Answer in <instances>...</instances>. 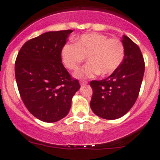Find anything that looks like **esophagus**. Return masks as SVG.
I'll return each instance as SVG.
<instances>
[{
  "label": "esophagus",
  "mask_w": 160,
  "mask_h": 160,
  "mask_svg": "<svg viewBox=\"0 0 160 160\" xmlns=\"http://www.w3.org/2000/svg\"><path fill=\"white\" fill-rule=\"evenodd\" d=\"M87 83H88L87 81H80V85H81V86L86 85V84H87Z\"/></svg>",
  "instance_id": "34e87169"
}]
</instances>
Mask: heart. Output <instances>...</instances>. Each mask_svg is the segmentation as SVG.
<instances>
[{
    "label": "heart",
    "mask_w": 160,
    "mask_h": 160,
    "mask_svg": "<svg viewBox=\"0 0 160 160\" xmlns=\"http://www.w3.org/2000/svg\"><path fill=\"white\" fill-rule=\"evenodd\" d=\"M125 55V46L119 39L89 33L78 38L75 44H66L61 50V60L68 70L76 71L87 56L89 63L75 73L77 78H86L97 74H112L122 64Z\"/></svg>",
    "instance_id": "obj_1"
}]
</instances>
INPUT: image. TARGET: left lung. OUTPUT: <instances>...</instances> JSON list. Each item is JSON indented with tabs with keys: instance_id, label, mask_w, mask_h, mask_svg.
Instances as JSON below:
<instances>
[{
	"instance_id": "8db88e82",
	"label": "left lung",
	"mask_w": 160,
	"mask_h": 160,
	"mask_svg": "<svg viewBox=\"0 0 160 160\" xmlns=\"http://www.w3.org/2000/svg\"><path fill=\"white\" fill-rule=\"evenodd\" d=\"M122 42L126 55L119 68L107 78L90 82L93 90L91 109L105 119H116L130 110L139 95L144 76V60L138 45L125 35Z\"/></svg>"
}]
</instances>
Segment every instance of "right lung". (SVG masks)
Returning <instances> with one entry per match:
<instances>
[{
	"label": "right lung",
	"mask_w": 160,
	"mask_h": 160,
	"mask_svg": "<svg viewBox=\"0 0 160 160\" xmlns=\"http://www.w3.org/2000/svg\"><path fill=\"white\" fill-rule=\"evenodd\" d=\"M72 32L42 33L27 41L16 57L15 74L22 102L33 116L45 122L64 118L80 88L61 60V50Z\"/></svg>",
	"instance_id": "add662e5"
}]
</instances>
